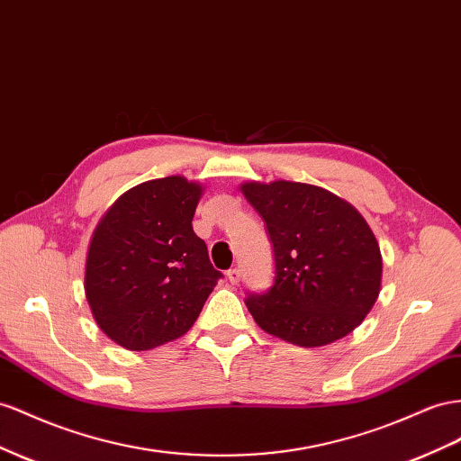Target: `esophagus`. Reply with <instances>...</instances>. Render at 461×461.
Segmentation results:
<instances>
[{
	"mask_svg": "<svg viewBox=\"0 0 461 461\" xmlns=\"http://www.w3.org/2000/svg\"><path fill=\"white\" fill-rule=\"evenodd\" d=\"M227 279L230 281V285H239V283H240V271L236 269V267L229 269V271H227Z\"/></svg>",
	"mask_w": 461,
	"mask_h": 461,
	"instance_id": "obj_1",
	"label": "esophagus"
}]
</instances>
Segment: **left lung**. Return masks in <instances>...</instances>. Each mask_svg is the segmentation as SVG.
Listing matches in <instances>:
<instances>
[{
    "label": "left lung",
    "mask_w": 461,
    "mask_h": 461,
    "mask_svg": "<svg viewBox=\"0 0 461 461\" xmlns=\"http://www.w3.org/2000/svg\"><path fill=\"white\" fill-rule=\"evenodd\" d=\"M246 200L266 222L276 277L248 293L258 326L301 347L351 333L380 294V246L358 211L312 184L248 182Z\"/></svg>",
    "instance_id": "left-lung-1"
}]
</instances>
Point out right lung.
Listing matches in <instances>:
<instances>
[{"label":"right lung","instance_id":"add662e5","mask_svg":"<svg viewBox=\"0 0 461 461\" xmlns=\"http://www.w3.org/2000/svg\"><path fill=\"white\" fill-rule=\"evenodd\" d=\"M202 185L167 176L135 185L112 205L86 254L85 294L112 341L147 351L178 339L222 273L192 229Z\"/></svg>","mask_w":461,"mask_h":461}]
</instances>
